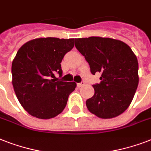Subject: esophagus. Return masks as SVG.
Here are the masks:
<instances>
[{"label":"esophagus","instance_id":"1","mask_svg":"<svg viewBox=\"0 0 151 151\" xmlns=\"http://www.w3.org/2000/svg\"><path fill=\"white\" fill-rule=\"evenodd\" d=\"M84 85H85V82H84V81H81V82L80 83H78V84H77V86H78V88H80L81 87V86H83Z\"/></svg>","mask_w":151,"mask_h":151}]
</instances>
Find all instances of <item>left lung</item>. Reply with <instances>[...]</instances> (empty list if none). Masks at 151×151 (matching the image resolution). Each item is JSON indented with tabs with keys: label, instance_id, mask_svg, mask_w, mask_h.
<instances>
[{
	"label": "left lung",
	"instance_id": "8db88e82",
	"mask_svg": "<svg viewBox=\"0 0 151 151\" xmlns=\"http://www.w3.org/2000/svg\"><path fill=\"white\" fill-rule=\"evenodd\" d=\"M75 47L88 63L91 73H101L93 85L94 96L86 100L90 112L112 118L129 106L139 84V64L131 48L123 41L90 37L75 39Z\"/></svg>",
	"mask_w": 151,
	"mask_h": 151
}]
</instances>
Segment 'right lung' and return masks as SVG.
Returning a JSON list of instances; mask_svg holds the SVG:
<instances>
[{
  "label": "right lung",
  "mask_w": 151,
  "mask_h": 151,
  "mask_svg": "<svg viewBox=\"0 0 151 151\" xmlns=\"http://www.w3.org/2000/svg\"><path fill=\"white\" fill-rule=\"evenodd\" d=\"M73 46V38L44 37L28 41L17 52L12 65L13 88L30 115L49 119L64 110L77 84L59 80L55 73L61 78V62Z\"/></svg>",
  "instance_id": "right-lung-1"
}]
</instances>
